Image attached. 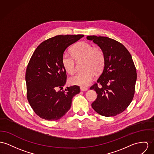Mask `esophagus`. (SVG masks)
<instances>
[{"instance_id":"1","label":"esophagus","mask_w":154,"mask_h":154,"mask_svg":"<svg viewBox=\"0 0 154 154\" xmlns=\"http://www.w3.org/2000/svg\"><path fill=\"white\" fill-rule=\"evenodd\" d=\"M80 90L82 91H87L88 90V88L85 87H80Z\"/></svg>"}]
</instances>
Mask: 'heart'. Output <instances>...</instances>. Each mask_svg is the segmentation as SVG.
<instances>
[{"mask_svg": "<svg viewBox=\"0 0 154 154\" xmlns=\"http://www.w3.org/2000/svg\"><path fill=\"white\" fill-rule=\"evenodd\" d=\"M72 55L64 53L61 57V63L65 70L69 74L75 71V60H84V71L77 72L71 76L69 82L71 84L80 86L88 85L94 79L95 72L100 73L103 70L105 64V56L102 48L93 47L85 42H79L71 49Z\"/></svg>", "mask_w": 154, "mask_h": 154, "instance_id": "1", "label": "heart"}]
</instances>
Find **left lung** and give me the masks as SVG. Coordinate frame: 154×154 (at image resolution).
I'll return each instance as SVG.
<instances>
[{
    "instance_id": "obj_1",
    "label": "left lung",
    "mask_w": 154,
    "mask_h": 154,
    "mask_svg": "<svg viewBox=\"0 0 154 154\" xmlns=\"http://www.w3.org/2000/svg\"><path fill=\"white\" fill-rule=\"evenodd\" d=\"M87 39L101 48L105 56L103 71L97 83L90 87L97 94L91 106L103 116H116L127 109L135 93L137 75L132 56L114 39L96 35H88Z\"/></svg>"
}]
</instances>
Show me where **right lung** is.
<instances>
[{
    "mask_svg": "<svg viewBox=\"0 0 154 154\" xmlns=\"http://www.w3.org/2000/svg\"><path fill=\"white\" fill-rule=\"evenodd\" d=\"M83 37L56 35L42 42L34 51L26 71L27 98L40 118L49 121L61 119L70 109L73 97L80 92L77 85L63 90L67 75L61 57L67 48Z\"/></svg>",
    "mask_w": 154,
    "mask_h": 154,
    "instance_id": "1",
    "label": "right lung"
}]
</instances>
